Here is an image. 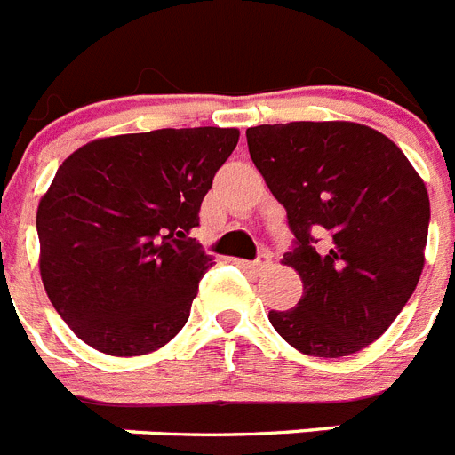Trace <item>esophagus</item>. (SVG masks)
I'll list each match as a JSON object with an SVG mask.
<instances>
[{"instance_id":"34e87169","label":"esophagus","mask_w":455,"mask_h":455,"mask_svg":"<svg viewBox=\"0 0 455 455\" xmlns=\"http://www.w3.org/2000/svg\"><path fill=\"white\" fill-rule=\"evenodd\" d=\"M236 264H239L241 268H246V271L259 275V273H264L268 267H271V255H268V252H262V255L257 257L255 262H236Z\"/></svg>"}]
</instances>
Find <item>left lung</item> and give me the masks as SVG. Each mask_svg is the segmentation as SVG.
I'll use <instances>...</instances> for the list:
<instances>
[{"instance_id": "8db88e82", "label": "left lung", "mask_w": 455, "mask_h": 455, "mask_svg": "<svg viewBox=\"0 0 455 455\" xmlns=\"http://www.w3.org/2000/svg\"><path fill=\"white\" fill-rule=\"evenodd\" d=\"M251 159L287 209L299 305L268 312L305 355L344 357L387 331L419 283L431 203L401 148L367 124H259Z\"/></svg>"}]
</instances>
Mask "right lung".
I'll return each instance as SVG.
<instances>
[{"instance_id":"obj_1","label":"right lung","mask_w":455,"mask_h":455,"mask_svg":"<svg viewBox=\"0 0 455 455\" xmlns=\"http://www.w3.org/2000/svg\"><path fill=\"white\" fill-rule=\"evenodd\" d=\"M239 143L235 127L91 140L40 198V277L54 309L95 351L132 357L184 328L200 277L203 198Z\"/></svg>"}]
</instances>
